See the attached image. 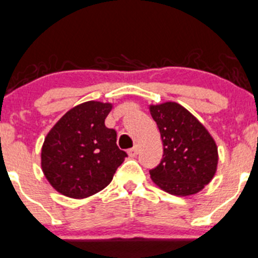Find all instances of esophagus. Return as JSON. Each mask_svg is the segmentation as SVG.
<instances>
[{
    "label": "esophagus",
    "mask_w": 258,
    "mask_h": 258,
    "mask_svg": "<svg viewBox=\"0 0 258 258\" xmlns=\"http://www.w3.org/2000/svg\"><path fill=\"white\" fill-rule=\"evenodd\" d=\"M138 154V147L137 146H135V147H132L131 150H128V156L130 157H136Z\"/></svg>",
    "instance_id": "1"
}]
</instances>
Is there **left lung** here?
<instances>
[{
	"instance_id": "left-lung-1",
	"label": "left lung",
	"mask_w": 258,
	"mask_h": 258,
	"mask_svg": "<svg viewBox=\"0 0 258 258\" xmlns=\"http://www.w3.org/2000/svg\"><path fill=\"white\" fill-rule=\"evenodd\" d=\"M163 142V158L150 170L152 180L167 193L197 194L215 175L218 147L208 130L177 102L150 106Z\"/></svg>"
}]
</instances>
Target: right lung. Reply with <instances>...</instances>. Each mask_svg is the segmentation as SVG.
I'll use <instances>...</instances> for the list:
<instances>
[{"instance_id": "add662e5", "label": "right lung", "mask_w": 258, "mask_h": 258, "mask_svg": "<svg viewBox=\"0 0 258 258\" xmlns=\"http://www.w3.org/2000/svg\"><path fill=\"white\" fill-rule=\"evenodd\" d=\"M112 105L88 101L68 111L45 137L42 169L56 191L83 199L112 180L127 153L116 145L117 134L105 126Z\"/></svg>"}]
</instances>
